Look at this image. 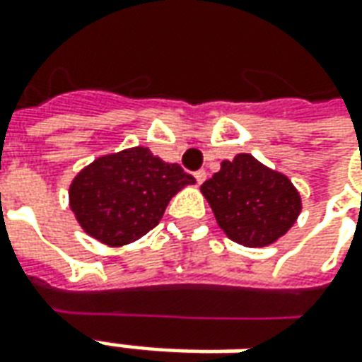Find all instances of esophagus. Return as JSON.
Segmentation results:
<instances>
[{"label":"esophagus","mask_w":362,"mask_h":362,"mask_svg":"<svg viewBox=\"0 0 362 362\" xmlns=\"http://www.w3.org/2000/svg\"><path fill=\"white\" fill-rule=\"evenodd\" d=\"M194 178H196V182H198V184H202V182H204V180H206V178H208V172H206V170L194 172Z\"/></svg>","instance_id":"esophagus-1"}]
</instances>
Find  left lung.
Wrapping results in <instances>:
<instances>
[{
	"instance_id": "left-lung-1",
	"label": "left lung",
	"mask_w": 362,
	"mask_h": 362,
	"mask_svg": "<svg viewBox=\"0 0 362 362\" xmlns=\"http://www.w3.org/2000/svg\"><path fill=\"white\" fill-rule=\"evenodd\" d=\"M200 192L223 233L245 247H265L284 238L303 208L293 182L247 152L223 160Z\"/></svg>"
}]
</instances>
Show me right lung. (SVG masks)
I'll list each match as a JSON object with an SVG mask.
<instances>
[{
	"mask_svg": "<svg viewBox=\"0 0 362 362\" xmlns=\"http://www.w3.org/2000/svg\"><path fill=\"white\" fill-rule=\"evenodd\" d=\"M196 184L178 164L146 146L103 154L69 186V208L83 232L109 247H122L148 233L182 188Z\"/></svg>",
	"mask_w": 362,
	"mask_h": 362,
	"instance_id": "obj_1",
	"label": "right lung"
}]
</instances>
